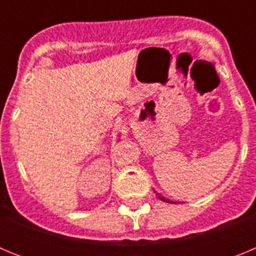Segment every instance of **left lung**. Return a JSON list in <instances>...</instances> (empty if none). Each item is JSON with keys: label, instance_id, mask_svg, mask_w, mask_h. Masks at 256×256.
Returning <instances> with one entry per match:
<instances>
[{"label": "left lung", "instance_id": "1", "mask_svg": "<svg viewBox=\"0 0 256 256\" xmlns=\"http://www.w3.org/2000/svg\"><path fill=\"white\" fill-rule=\"evenodd\" d=\"M162 198V200H164V201H166V200H165V198Z\"/></svg>", "mask_w": 256, "mask_h": 256}]
</instances>
